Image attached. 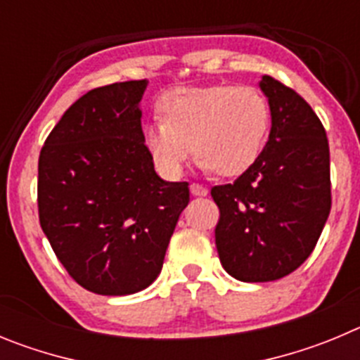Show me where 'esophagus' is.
<instances>
[{
    "mask_svg": "<svg viewBox=\"0 0 360 360\" xmlns=\"http://www.w3.org/2000/svg\"><path fill=\"white\" fill-rule=\"evenodd\" d=\"M190 192H192V195H195V197H206L208 195V188L202 186V184L192 183L190 184Z\"/></svg>",
    "mask_w": 360,
    "mask_h": 360,
    "instance_id": "1",
    "label": "esophagus"
}]
</instances>
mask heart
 Returning a JSON list of instances; mask_svg holds the SVG:
<instances>
[{"mask_svg": "<svg viewBox=\"0 0 360 360\" xmlns=\"http://www.w3.org/2000/svg\"><path fill=\"white\" fill-rule=\"evenodd\" d=\"M161 120L141 132L163 176L177 177L193 152L204 170L236 177L255 165L267 138L269 103L252 86H179L158 100Z\"/></svg>", "mask_w": 360, "mask_h": 360, "instance_id": "obj_1", "label": "heart"}]
</instances>
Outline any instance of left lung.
Returning a JSON list of instances; mask_svg holds the SVG:
<instances>
[{
	"mask_svg": "<svg viewBox=\"0 0 360 360\" xmlns=\"http://www.w3.org/2000/svg\"><path fill=\"white\" fill-rule=\"evenodd\" d=\"M260 89L271 109L267 145L235 183L212 188L220 210V264L251 283L296 271L316 248L332 206L323 124L305 100L273 77H262Z\"/></svg>",
	"mask_w": 360,
	"mask_h": 360,
	"instance_id": "obj_1",
	"label": "left lung"
}]
</instances>
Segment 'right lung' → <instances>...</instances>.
I'll list each match as a JSON object with an SVG mask.
<instances>
[{
	"label": "right lung",
	"instance_id": "add662e5",
	"mask_svg": "<svg viewBox=\"0 0 360 360\" xmlns=\"http://www.w3.org/2000/svg\"><path fill=\"white\" fill-rule=\"evenodd\" d=\"M147 80L96 87L55 125L39 156V222L84 289L127 296L147 289L190 202L188 183L154 170L141 140Z\"/></svg>",
	"mask_w": 360,
	"mask_h": 360
}]
</instances>
